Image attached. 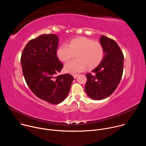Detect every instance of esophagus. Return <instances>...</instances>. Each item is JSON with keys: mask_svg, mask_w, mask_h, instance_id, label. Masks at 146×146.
Listing matches in <instances>:
<instances>
[{"mask_svg": "<svg viewBox=\"0 0 146 146\" xmlns=\"http://www.w3.org/2000/svg\"><path fill=\"white\" fill-rule=\"evenodd\" d=\"M78 76H79L78 74H73V77L74 78H76Z\"/></svg>", "mask_w": 146, "mask_h": 146, "instance_id": "esophagus-1", "label": "esophagus"}]
</instances>
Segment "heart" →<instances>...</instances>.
Masks as SVG:
<instances>
[{"label": "heart", "mask_w": 146, "mask_h": 146, "mask_svg": "<svg viewBox=\"0 0 146 146\" xmlns=\"http://www.w3.org/2000/svg\"><path fill=\"white\" fill-rule=\"evenodd\" d=\"M56 56L62 62H66L76 55L77 59L69 62L64 66L65 72L76 73L97 67L104 57V48L98 41L86 37H77L69 40L66 44L59 46Z\"/></svg>", "instance_id": "obj_1"}]
</instances>
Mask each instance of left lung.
<instances>
[{
	"label": "left lung",
	"mask_w": 146,
	"mask_h": 146,
	"mask_svg": "<svg viewBox=\"0 0 146 146\" xmlns=\"http://www.w3.org/2000/svg\"><path fill=\"white\" fill-rule=\"evenodd\" d=\"M105 55L101 63L92 72L86 74L85 91L92 99L99 100L109 96L121 81L123 68V55L115 41L105 36L100 38Z\"/></svg>",
	"instance_id": "1"
}]
</instances>
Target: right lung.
<instances>
[{
    "label": "right lung",
    "instance_id": "obj_1",
    "mask_svg": "<svg viewBox=\"0 0 146 146\" xmlns=\"http://www.w3.org/2000/svg\"><path fill=\"white\" fill-rule=\"evenodd\" d=\"M59 37L42 35L30 40L21 58L26 82L38 98L58 104L67 97L74 77L69 74L56 76L63 68L56 56Z\"/></svg>",
    "mask_w": 146,
    "mask_h": 146
}]
</instances>
